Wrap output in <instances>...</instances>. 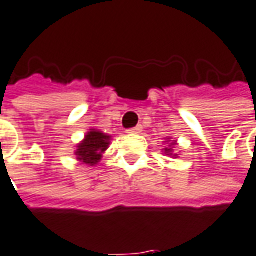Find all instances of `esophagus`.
<instances>
[{"label": "esophagus", "mask_w": 256, "mask_h": 256, "mask_svg": "<svg viewBox=\"0 0 256 256\" xmlns=\"http://www.w3.org/2000/svg\"><path fill=\"white\" fill-rule=\"evenodd\" d=\"M142 132V126L138 125V126H135V128H131V130H128V134H140Z\"/></svg>", "instance_id": "obj_1"}]
</instances>
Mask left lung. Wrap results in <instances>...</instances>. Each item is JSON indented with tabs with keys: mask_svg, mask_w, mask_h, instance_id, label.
Returning a JSON list of instances; mask_svg holds the SVG:
<instances>
[{
	"mask_svg": "<svg viewBox=\"0 0 256 256\" xmlns=\"http://www.w3.org/2000/svg\"><path fill=\"white\" fill-rule=\"evenodd\" d=\"M166 144H168V145L166 146L164 149H163V153H164L166 156L178 158V154H176V153H174V149H172V146L177 145V140H172V138H167L166 139Z\"/></svg>",
	"mask_w": 256,
	"mask_h": 256,
	"instance_id": "8db88e82",
	"label": "left lung"
}]
</instances>
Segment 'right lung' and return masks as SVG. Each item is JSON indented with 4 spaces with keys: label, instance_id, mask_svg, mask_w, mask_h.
Listing matches in <instances>:
<instances>
[{
    "label": "right lung",
    "instance_id": "add662e5",
    "mask_svg": "<svg viewBox=\"0 0 256 256\" xmlns=\"http://www.w3.org/2000/svg\"><path fill=\"white\" fill-rule=\"evenodd\" d=\"M111 135L92 128L86 132L84 138L76 145V160L86 166H96L100 163L111 142Z\"/></svg>",
    "mask_w": 256,
    "mask_h": 256
}]
</instances>
